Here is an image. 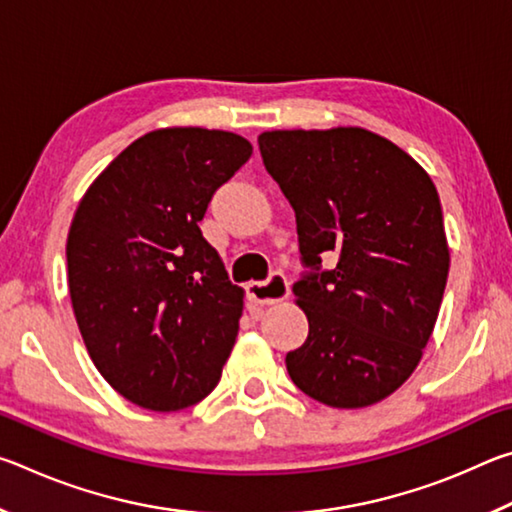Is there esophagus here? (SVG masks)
<instances>
[{
	"mask_svg": "<svg viewBox=\"0 0 512 512\" xmlns=\"http://www.w3.org/2000/svg\"><path fill=\"white\" fill-rule=\"evenodd\" d=\"M246 293L257 305H275L289 296V280L282 273H271L264 282H250Z\"/></svg>",
	"mask_w": 512,
	"mask_h": 512,
	"instance_id": "obj_1",
	"label": "esophagus"
}]
</instances>
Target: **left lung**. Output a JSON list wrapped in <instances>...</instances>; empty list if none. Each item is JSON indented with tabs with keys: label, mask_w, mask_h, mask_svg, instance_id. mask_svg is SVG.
I'll list each match as a JSON object with an SVG mask.
<instances>
[{
	"label": "left lung",
	"mask_w": 512,
	"mask_h": 512,
	"mask_svg": "<svg viewBox=\"0 0 512 512\" xmlns=\"http://www.w3.org/2000/svg\"><path fill=\"white\" fill-rule=\"evenodd\" d=\"M266 171L287 196L309 271L293 284L309 336L287 354L302 393L361 409L395 393L422 359L443 302L449 248L431 178L363 128L268 131ZM334 254L337 266L322 268Z\"/></svg>",
	"instance_id": "8db88e82"
}]
</instances>
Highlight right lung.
Segmentation results:
<instances>
[{"instance_id":"obj_1","label":"right lung","mask_w":512,"mask_h":512,"mask_svg":"<svg viewBox=\"0 0 512 512\" xmlns=\"http://www.w3.org/2000/svg\"><path fill=\"white\" fill-rule=\"evenodd\" d=\"M235 133L162 128L112 160L67 237L76 323L103 379L142 409L180 411L214 391L244 311L203 221L248 162Z\"/></svg>"}]
</instances>
